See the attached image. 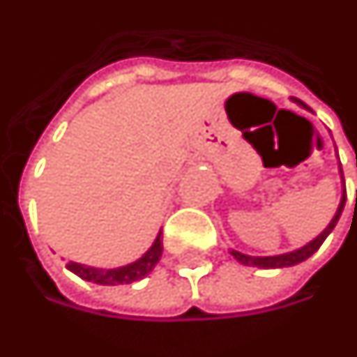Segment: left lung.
Returning <instances> with one entry per match:
<instances>
[{
    "instance_id": "1",
    "label": "left lung",
    "mask_w": 357,
    "mask_h": 357,
    "mask_svg": "<svg viewBox=\"0 0 357 357\" xmlns=\"http://www.w3.org/2000/svg\"><path fill=\"white\" fill-rule=\"evenodd\" d=\"M298 106L307 109V106L300 100H294ZM357 166V164H356ZM338 172H340V179H342V185H344V174H342V166H338ZM344 203H346V189L342 191V195H340V203H338V208H336L335 216L331 218V222L326 224V228L319 236L307 241L305 245H301V248L294 249V251H288V253H280V255H268V257H253V255H245V253H241V251H236V249H230V255L239 261L241 265H249V266H257V268H284V266H294L301 263V261H305L309 257L313 255L315 251H317L321 245H323V241L326 239V236L331 234V231L335 230L336 222L340 218V214L344 211ZM357 203V199H356Z\"/></svg>"
}]
</instances>
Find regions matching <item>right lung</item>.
Returning <instances> with one entry per match:
<instances>
[{"label": "right lung", "mask_w": 357, "mask_h": 357, "mask_svg": "<svg viewBox=\"0 0 357 357\" xmlns=\"http://www.w3.org/2000/svg\"><path fill=\"white\" fill-rule=\"evenodd\" d=\"M162 257V230L156 234L153 245L143 255L129 265L116 266V268H100V266L83 265V263H67V268L86 282L100 284V286H118V284H131L143 280L153 271Z\"/></svg>", "instance_id": "1"}]
</instances>
